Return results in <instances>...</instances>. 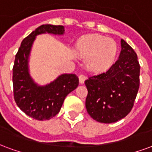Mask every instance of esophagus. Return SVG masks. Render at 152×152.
<instances>
[{"label": "esophagus", "instance_id": "1", "mask_svg": "<svg viewBox=\"0 0 152 152\" xmlns=\"http://www.w3.org/2000/svg\"><path fill=\"white\" fill-rule=\"evenodd\" d=\"M86 76H84V75H79V77H78V79H79V83L80 84H83L85 80H86Z\"/></svg>", "mask_w": 152, "mask_h": 152}]
</instances>
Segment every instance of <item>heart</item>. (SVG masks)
I'll use <instances>...</instances> for the list:
<instances>
[{
    "instance_id": "heart-1",
    "label": "heart",
    "mask_w": 152,
    "mask_h": 152,
    "mask_svg": "<svg viewBox=\"0 0 152 152\" xmlns=\"http://www.w3.org/2000/svg\"><path fill=\"white\" fill-rule=\"evenodd\" d=\"M75 53L78 57L87 59V69L94 74L107 71L115 62L117 45L113 39L97 34H87L77 40Z\"/></svg>"
}]
</instances>
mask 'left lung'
Masks as SVG:
<instances>
[{
	"mask_svg": "<svg viewBox=\"0 0 152 152\" xmlns=\"http://www.w3.org/2000/svg\"><path fill=\"white\" fill-rule=\"evenodd\" d=\"M140 66L133 48L121 40L118 60L108 71L85 81L87 111L94 120L114 123L131 111L139 87Z\"/></svg>",
	"mask_w": 152,
	"mask_h": 152,
	"instance_id": "1",
	"label": "left lung"
}]
</instances>
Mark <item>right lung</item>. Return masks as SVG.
Wrapping results in <instances>:
<instances>
[{
    "instance_id": "add662e5",
    "label": "right lung",
    "mask_w": 152,
    "mask_h": 152,
    "mask_svg": "<svg viewBox=\"0 0 152 152\" xmlns=\"http://www.w3.org/2000/svg\"><path fill=\"white\" fill-rule=\"evenodd\" d=\"M47 33L63 35L65 26L46 24L32 31L22 42L13 68L15 102L23 113L39 121L49 120L55 117L67 95L78 86V78L74 74L60 75L45 85H39L31 77L29 61L32 46L37 35Z\"/></svg>"
}]
</instances>
